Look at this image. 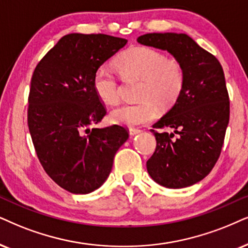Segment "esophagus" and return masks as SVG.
I'll return each mask as SVG.
<instances>
[{
    "mask_svg": "<svg viewBox=\"0 0 248 248\" xmlns=\"http://www.w3.org/2000/svg\"><path fill=\"white\" fill-rule=\"evenodd\" d=\"M140 131H142V130L139 129V128H129V134L133 135V136H134V135L140 134Z\"/></svg>",
    "mask_w": 248,
    "mask_h": 248,
    "instance_id": "obj_1",
    "label": "esophagus"
}]
</instances>
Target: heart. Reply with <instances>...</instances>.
<instances>
[{"instance_id": "heart-1", "label": "heart", "mask_w": 248, "mask_h": 248, "mask_svg": "<svg viewBox=\"0 0 248 248\" xmlns=\"http://www.w3.org/2000/svg\"><path fill=\"white\" fill-rule=\"evenodd\" d=\"M118 70L126 78L142 79L139 103H124L111 112L115 124L134 127L155 119V104L161 108H171L180 97L186 81L182 62L175 57H166L159 50L136 46L124 50L117 58ZM96 95L106 104H117L120 98L119 82L106 66L97 68L93 80Z\"/></svg>"}]
</instances>
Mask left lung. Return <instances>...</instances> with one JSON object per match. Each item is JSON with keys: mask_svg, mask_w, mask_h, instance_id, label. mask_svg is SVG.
<instances>
[{"mask_svg": "<svg viewBox=\"0 0 248 248\" xmlns=\"http://www.w3.org/2000/svg\"><path fill=\"white\" fill-rule=\"evenodd\" d=\"M137 42L167 50L186 72L176 103L151 129L156 147L146 162L147 173L169 189L193 186L211 173L223 146L230 117L223 68L215 56L186 34L149 33L140 35ZM164 127L174 131L155 130Z\"/></svg>", "mask_w": 248, "mask_h": 248, "instance_id": "left-lung-1", "label": "left lung"}]
</instances>
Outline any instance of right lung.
I'll return each mask as SVG.
<instances>
[{
	"mask_svg": "<svg viewBox=\"0 0 248 248\" xmlns=\"http://www.w3.org/2000/svg\"><path fill=\"white\" fill-rule=\"evenodd\" d=\"M126 43L106 34H67L34 70L28 129L46 173L71 193L98 189L129 137L118 124L90 129L106 114L93 90V74Z\"/></svg>",
	"mask_w": 248,
	"mask_h": 248,
	"instance_id": "add662e5",
	"label": "right lung"
}]
</instances>
